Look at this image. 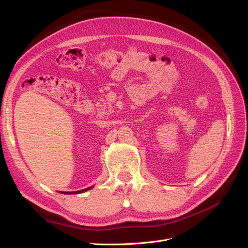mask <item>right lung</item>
Here are the masks:
<instances>
[{"instance_id": "right-lung-1", "label": "right lung", "mask_w": 248, "mask_h": 248, "mask_svg": "<svg viewBox=\"0 0 248 248\" xmlns=\"http://www.w3.org/2000/svg\"><path fill=\"white\" fill-rule=\"evenodd\" d=\"M91 188H92V187H88V188H85V189H82V190H78V191H71V192H63V193H80V192L87 191V190L91 189Z\"/></svg>"}]
</instances>
